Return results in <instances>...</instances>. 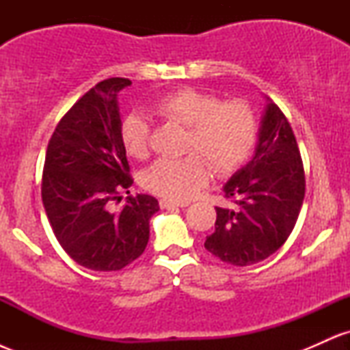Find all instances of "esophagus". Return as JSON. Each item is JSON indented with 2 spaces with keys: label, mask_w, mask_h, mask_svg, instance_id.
I'll use <instances>...</instances> for the list:
<instances>
[{
  "label": "esophagus",
  "mask_w": 350,
  "mask_h": 350,
  "mask_svg": "<svg viewBox=\"0 0 350 350\" xmlns=\"http://www.w3.org/2000/svg\"><path fill=\"white\" fill-rule=\"evenodd\" d=\"M159 206H161V208H176V207H187V202H178V200L161 199V200H159Z\"/></svg>",
  "instance_id": "obj_1"
}]
</instances>
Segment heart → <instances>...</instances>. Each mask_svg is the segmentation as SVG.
Segmentation results:
<instances>
[{
  "label": "heart",
  "mask_w": 350,
  "mask_h": 350,
  "mask_svg": "<svg viewBox=\"0 0 350 350\" xmlns=\"http://www.w3.org/2000/svg\"><path fill=\"white\" fill-rule=\"evenodd\" d=\"M151 110L159 118L187 128L184 158H161L143 172L144 189L161 198H192L217 174H230L247 161L258 135L256 115L245 100L220 98L208 92L183 87L154 98ZM150 122L131 111L120 123V142L128 156L143 159L150 150Z\"/></svg>",
  "instance_id": "heart-1"
}]
</instances>
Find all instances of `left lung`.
Instances as JSON below:
<instances>
[{"label":"left lung","instance_id":"left-lung-1","mask_svg":"<svg viewBox=\"0 0 350 350\" xmlns=\"http://www.w3.org/2000/svg\"><path fill=\"white\" fill-rule=\"evenodd\" d=\"M304 189L303 159L295 133L278 105L270 102L255 156L224 186L232 206L215 207V230L204 247L235 267L268 258L295 228Z\"/></svg>","mask_w":350,"mask_h":350}]
</instances>
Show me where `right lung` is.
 Here are the masks:
<instances>
[{
  "instance_id": "obj_1",
  "label": "right lung",
  "mask_w": 350,
  "mask_h": 350,
  "mask_svg": "<svg viewBox=\"0 0 350 350\" xmlns=\"http://www.w3.org/2000/svg\"><path fill=\"white\" fill-rule=\"evenodd\" d=\"M130 79L102 80L60 118L46 151L42 204L60 247L88 270L116 271L135 262L150 240L152 196L120 192L133 184L120 142L118 92Z\"/></svg>"
}]
</instances>
